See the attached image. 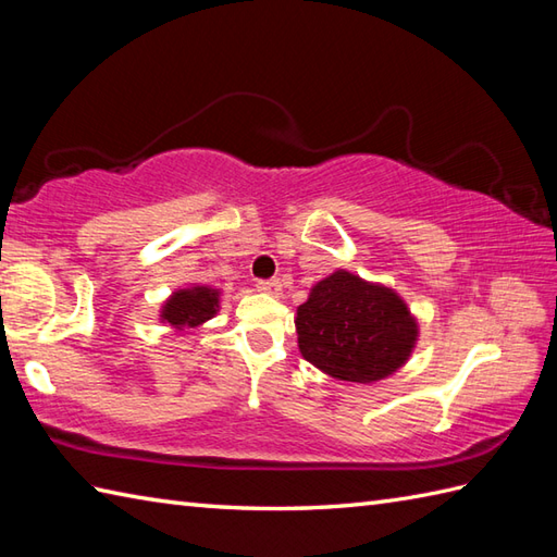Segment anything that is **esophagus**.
<instances>
[{
  "label": "esophagus",
  "mask_w": 557,
  "mask_h": 557,
  "mask_svg": "<svg viewBox=\"0 0 557 557\" xmlns=\"http://www.w3.org/2000/svg\"><path fill=\"white\" fill-rule=\"evenodd\" d=\"M281 281L278 278H269V281H257V290H262L267 295H281Z\"/></svg>",
  "instance_id": "esophagus-1"
}]
</instances>
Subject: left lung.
Wrapping results in <instances>:
<instances>
[{
	"label": "left lung",
	"instance_id": "8db88e82",
	"mask_svg": "<svg viewBox=\"0 0 557 557\" xmlns=\"http://www.w3.org/2000/svg\"><path fill=\"white\" fill-rule=\"evenodd\" d=\"M298 348L319 372L336 381L376 383L410 360L419 321L383 283L336 269L317 281L295 314Z\"/></svg>",
	"mask_w": 557,
	"mask_h": 557
}]
</instances>
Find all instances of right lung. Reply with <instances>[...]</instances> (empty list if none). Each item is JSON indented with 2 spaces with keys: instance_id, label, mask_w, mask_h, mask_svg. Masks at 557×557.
Masks as SVG:
<instances>
[{
  "instance_id": "add662e5",
  "label": "right lung",
  "mask_w": 557,
  "mask_h": 557,
  "mask_svg": "<svg viewBox=\"0 0 557 557\" xmlns=\"http://www.w3.org/2000/svg\"><path fill=\"white\" fill-rule=\"evenodd\" d=\"M221 310V290L202 283L178 288L169 295L159 310V321L171 326L176 333H188L205 326L209 319Z\"/></svg>"
}]
</instances>
